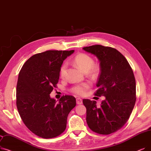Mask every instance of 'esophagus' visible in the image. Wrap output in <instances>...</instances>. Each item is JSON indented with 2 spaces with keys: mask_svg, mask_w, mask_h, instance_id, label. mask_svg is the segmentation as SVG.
Wrapping results in <instances>:
<instances>
[{
  "mask_svg": "<svg viewBox=\"0 0 151 151\" xmlns=\"http://www.w3.org/2000/svg\"><path fill=\"white\" fill-rule=\"evenodd\" d=\"M76 104H81L82 103H83V101H82V99H80V98H76Z\"/></svg>",
  "mask_w": 151,
  "mask_h": 151,
  "instance_id": "34e87169",
  "label": "esophagus"
}]
</instances>
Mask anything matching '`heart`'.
<instances>
[{
	"label": "heart",
	"mask_w": 151,
	"mask_h": 151,
	"mask_svg": "<svg viewBox=\"0 0 151 151\" xmlns=\"http://www.w3.org/2000/svg\"><path fill=\"white\" fill-rule=\"evenodd\" d=\"M73 62L84 72L89 71L90 74L96 76L99 74V68L97 65H94L93 58L86 54L81 53L75 56L73 59ZM67 63H63L60 68V75L62 78H64L67 73ZM91 84L89 82H84L78 83L73 85L70 88V91L72 93L78 96H83L86 93L87 91L89 89Z\"/></svg>",
	"instance_id": "1"
}]
</instances>
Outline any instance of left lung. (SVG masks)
<instances>
[{"label":"left lung","mask_w":151,"mask_h":151,"mask_svg":"<svg viewBox=\"0 0 151 151\" xmlns=\"http://www.w3.org/2000/svg\"><path fill=\"white\" fill-rule=\"evenodd\" d=\"M83 49L100 62L98 89L94 95L106 97L99 107L95 101L83 100L87 124L95 133L110 134L124 126L134 108L136 97L133 71L126 58L114 48L93 45Z\"/></svg>","instance_id":"left-lung-1"}]
</instances>
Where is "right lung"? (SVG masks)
Listing matches in <instances>:
<instances>
[{"mask_svg":"<svg viewBox=\"0 0 151 151\" xmlns=\"http://www.w3.org/2000/svg\"><path fill=\"white\" fill-rule=\"evenodd\" d=\"M71 50H47L31 57L19 71L17 85V107L23 123L42 138H52L66 129L68 114L76 106L72 96L57 102L50 94L57 87L63 60Z\"/></svg>","mask_w":151,"mask_h":151,"instance_id":"add662e5","label":"right lung"}]
</instances>
